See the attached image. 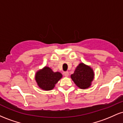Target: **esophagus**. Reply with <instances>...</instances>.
<instances>
[{
    "instance_id": "1",
    "label": "esophagus",
    "mask_w": 123,
    "mask_h": 123,
    "mask_svg": "<svg viewBox=\"0 0 123 123\" xmlns=\"http://www.w3.org/2000/svg\"><path fill=\"white\" fill-rule=\"evenodd\" d=\"M63 75L65 76V77H68V76H69V72L68 71L64 72H63Z\"/></svg>"
}]
</instances>
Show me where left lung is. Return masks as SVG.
<instances>
[{"label": "left lung", "mask_w": 123, "mask_h": 123, "mask_svg": "<svg viewBox=\"0 0 123 123\" xmlns=\"http://www.w3.org/2000/svg\"><path fill=\"white\" fill-rule=\"evenodd\" d=\"M70 77L77 87L81 89H86L91 85L94 77V73L90 66L80 63Z\"/></svg>", "instance_id": "8db88e82"}]
</instances>
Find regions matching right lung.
<instances>
[{"instance_id":"obj_1","label":"right lung","mask_w":123,"mask_h":123,"mask_svg":"<svg viewBox=\"0 0 123 123\" xmlns=\"http://www.w3.org/2000/svg\"><path fill=\"white\" fill-rule=\"evenodd\" d=\"M62 77L60 72H54L50 68L45 66L38 70L35 74V80L38 86L46 91L51 90Z\"/></svg>"}]
</instances>
